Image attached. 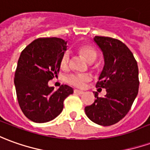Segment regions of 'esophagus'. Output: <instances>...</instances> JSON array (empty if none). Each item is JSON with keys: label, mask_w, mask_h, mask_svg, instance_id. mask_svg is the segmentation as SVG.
<instances>
[{"label": "esophagus", "mask_w": 150, "mask_h": 150, "mask_svg": "<svg viewBox=\"0 0 150 150\" xmlns=\"http://www.w3.org/2000/svg\"><path fill=\"white\" fill-rule=\"evenodd\" d=\"M74 93H77V94H83V91H81V90L75 89L74 90Z\"/></svg>", "instance_id": "esophagus-1"}]
</instances>
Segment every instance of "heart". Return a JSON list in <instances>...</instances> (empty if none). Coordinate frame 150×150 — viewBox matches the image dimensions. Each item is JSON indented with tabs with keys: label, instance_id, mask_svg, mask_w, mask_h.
<instances>
[{
	"label": "heart",
	"instance_id": "1",
	"mask_svg": "<svg viewBox=\"0 0 150 150\" xmlns=\"http://www.w3.org/2000/svg\"><path fill=\"white\" fill-rule=\"evenodd\" d=\"M79 53H82L83 57H85L86 60L89 62H93L97 59V53L96 50L90 46H83L79 49ZM70 62V54L66 52L63 53L62 57L61 58L60 64L62 68H67L69 65ZM92 76L89 74H75L67 77V82L72 85L78 87V88H83L84 87L86 83L91 80Z\"/></svg>",
	"mask_w": 150,
	"mask_h": 150
}]
</instances>
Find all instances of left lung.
<instances>
[{
	"mask_svg": "<svg viewBox=\"0 0 150 150\" xmlns=\"http://www.w3.org/2000/svg\"><path fill=\"white\" fill-rule=\"evenodd\" d=\"M94 43L102 52L104 67L96 84L105 88L106 94L86 106L88 118L101 126H110L127 114L139 89L138 66L132 53L125 44L117 39L95 36Z\"/></svg>",
	"mask_w": 150,
	"mask_h": 150,
	"instance_id": "1",
	"label": "left lung"
}]
</instances>
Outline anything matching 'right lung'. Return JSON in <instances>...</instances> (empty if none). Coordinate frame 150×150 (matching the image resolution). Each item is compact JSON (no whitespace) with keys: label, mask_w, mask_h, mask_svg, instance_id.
I'll return each mask as SVG.
<instances>
[{"label":"right lung","mask_w":150,"mask_h":150,"mask_svg":"<svg viewBox=\"0 0 150 150\" xmlns=\"http://www.w3.org/2000/svg\"><path fill=\"white\" fill-rule=\"evenodd\" d=\"M67 41L57 37L39 38L21 53L14 75L18 104L25 116L35 122H50L60 115L63 101L73 88L62 84L57 91L49 81L57 75Z\"/></svg>","instance_id":"1"}]
</instances>
